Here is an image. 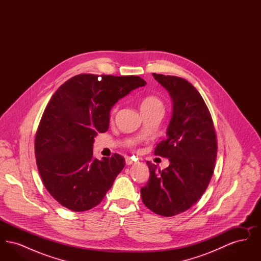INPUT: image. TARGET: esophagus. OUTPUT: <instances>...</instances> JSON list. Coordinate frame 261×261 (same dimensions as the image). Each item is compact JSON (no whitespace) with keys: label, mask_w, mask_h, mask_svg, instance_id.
Instances as JSON below:
<instances>
[{"label":"esophagus","mask_w":261,"mask_h":261,"mask_svg":"<svg viewBox=\"0 0 261 261\" xmlns=\"http://www.w3.org/2000/svg\"><path fill=\"white\" fill-rule=\"evenodd\" d=\"M125 162H126V164H127V165H131V164H133V163H134V161H133L131 158H126Z\"/></svg>","instance_id":"obj_1"}]
</instances>
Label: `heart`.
<instances>
[{
	"mask_svg": "<svg viewBox=\"0 0 261 261\" xmlns=\"http://www.w3.org/2000/svg\"><path fill=\"white\" fill-rule=\"evenodd\" d=\"M142 112H151V111H164V106L162 99L155 96H147L142 99L140 105ZM118 110V105H115L111 111V117H113Z\"/></svg>",
	"mask_w": 261,
	"mask_h": 261,
	"instance_id": "b5f03b06",
	"label": "heart"
}]
</instances>
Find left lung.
I'll return each mask as SVG.
<instances>
[{"label": "left lung", "mask_w": 261, "mask_h": 261, "mask_svg": "<svg viewBox=\"0 0 261 261\" xmlns=\"http://www.w3.org/2000/svg\"><path fill=\"white\" fill-rule=\"evenodd\" d=\"M173 100L167 138L154 154L169 159L164 170L147 162L149 182L142 187L144 204L156 214L174 216L193 206L211 182L217 155V138L211 112L199 91L186 79L152 73Z\"/></svg>", "instance_id": "1"}]
</instances>
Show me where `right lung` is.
<instances>
[{"mask_svg":"<svg viewBox=\"0 0 261 261\" xmlns=\"http://www.w3.org/2000/svg\"><path fill=\"white\" fill-rule=\"evenodd\" d=\"M146 84L133 75L83 73L65 81L53 95L38 126L35 156L44 186L62 206L89 211L112 188L124 158L114 153L95 159L94 137L108 131L113 105Z\"/></svg>","mask_w":261,"mask_h":261,"instance_id":"right-lung-1","label":"right lung"}]
</instances>
